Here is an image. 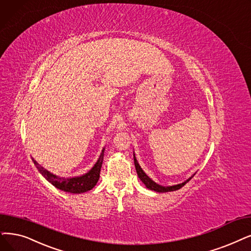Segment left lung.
Returning a JSON list of instances; mask_svg holds the SVG:
<instances>
[{
  "label": "left lung",
  "instance_id": "left-lung-1",
  "mask_svg": "<svg viewBox=\"0 0 251 251\" xmlns=\"http://www.w3.org/2000/svg\"><path fill=\"white\" fill-rule=\"evenodd\" d=\"M134 163H135V167H136V171H137V174H138V177L142 180V182L146 185L147 188L151 189V190H154V192H157V193H168V192H174V190H177L179 188H181L183 185H185L190 179H192L194 176H192L190 178H188L186 181H184L183 183H180V184H177V185H173V186H162V185H158L156 184L154 181H152L151 179H150L144 172L143 170L141 169V167L139 166L137 159H136V156L134 154Z\"/></svg>",
  "mask_w": 251,
  "mask_h": 251
}]
</instances>
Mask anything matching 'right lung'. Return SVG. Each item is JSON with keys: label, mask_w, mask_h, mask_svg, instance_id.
Segmentation results:
<instances>
[{"label": "right lung", "mask_w": 251, "mask_h": 251, "mask_svg": "<svg viewBox=\"0 0 251 251\" xmlns=\"http://www.w3.org/2000/svg\"><path fill=\"white\" fill-rule=\"evenodd\" d=\"M104 150H102V153L100 155L98 162L93 167V169L88 173L80 176V177H74V178H59L50 172L45 170L43 167L40 166L36 160L33 158V162L39 172L41 173L47 181H49L52 185H54L56 188L62 189L64 192L72 193V194H81L85 193L87 190H91L95 185L97 184L98 180L100 178V172H101V168L103 164L104 158Z\"/></svg>", "instance_id": "1"}]
</instances>
